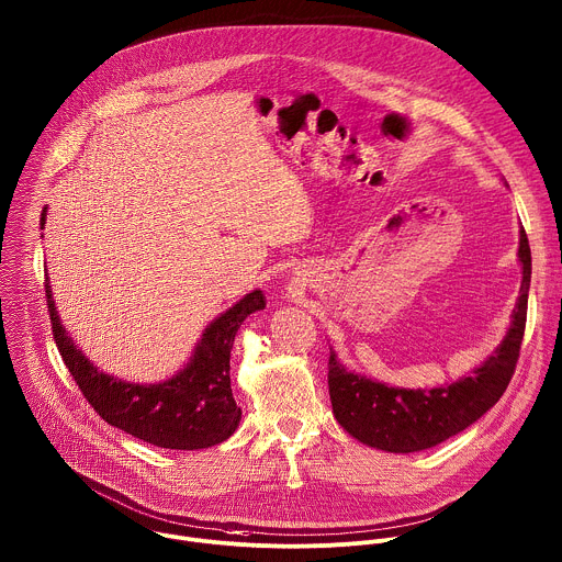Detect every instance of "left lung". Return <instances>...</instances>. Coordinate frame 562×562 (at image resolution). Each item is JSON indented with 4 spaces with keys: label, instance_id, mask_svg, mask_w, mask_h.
Masks as SVG:
<instances>
[{
    "label": "left lung",
    "instance_id": "1",
    "mask_svg": "<svg viewBox=\"0 0 562 562\" xmlns=\"http://www.w3.org/2000/svg\"><path fill=\"white\" fill-rule=\"evenodd\" d=\"M519 258L524 282L513 311V326L495 355L473 376L436 390H398L348 372L330 355L328 392L337 423L368 447L414 453L449 440L482 418L504 396L521 352L532 278V251L526 229H521Z\"/></svg>",
    "mask_w": 562,
    "mask_h": 562
}]
</instances>
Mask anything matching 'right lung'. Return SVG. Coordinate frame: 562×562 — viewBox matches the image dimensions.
<instances>
[{"mask_svg": "<svg viewBox=\"0 0 562 562\" xmlns=\"http://www.w3.org/2000/svg\"><path fill=\"white\" fill-rule=\"evenodd\" d=\"M43 225L45 207L41 212V229ZM43 284L60 359L87 403L104 423L148 445L177 451L207 449L236 431L240 407H236L232 396L229 352L245 317L265 308L267 300L262 291L245 295L214 319L205 328L192 361L177 376L159 385H135L98 372L76 350L56 315L47 278Z\"/></svg>", "mask_w": 562, "mask_h": 562, "instance_id": "add662e5", "label": "right lung"}]
</instances>
